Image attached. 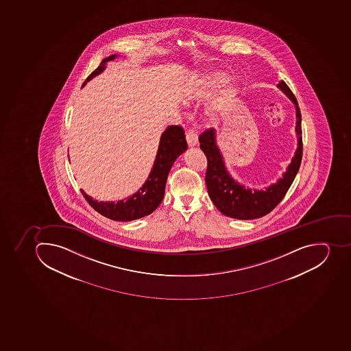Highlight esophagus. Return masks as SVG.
Listing matches in <instances>:
<instances>
[{"instance_id":"esophagus-1","label":"esophagus","mask_w":351,"mask_h":351,"mask_svg":"<svg viewBox=\"0 0 351 351\" xmlns=\"http://www.w3.org/2000/svg\"><path fill=\"white\" fill-rule=\"evenodd\" d=\"M186 141H187V144H189V146L197 145V133H196L194 130H189V131L186 132Z\"/></svg>"}]
</instances>
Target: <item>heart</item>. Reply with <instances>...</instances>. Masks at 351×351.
Returning <instances> with one entry per match:
<instances>
[{
	"label": "heart",
	"mask_w": 351,
	"mask_h": 351,
	"mask_svg": "<svg viewBox=\"0 0 351 351\" xmlns=\"http://www.w3.org/2000/svg\"><path fill=\"white\" fill-rule=\"evenodd\" d=\"M226 79V74L223 72H212L208 73V74H206L204 75L202 79H200L199 85L200 87H215L218 86L220 83H223ZM236 90H237V84H236L235 81H230L227 85L226 88L223 90V95L226 96V97H230V96L234 95L236 93ZM210 115L214 116V110L210 112Z\"/></svg>",
	"instance_id": "1"
}]
</instances>
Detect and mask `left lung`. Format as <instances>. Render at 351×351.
<instances>
[{
	"mask_svg": "<svg viewBox=\"0 0 351 351\" xmlns=\"http://www.w3.org/2000/svg\"><path fill=\"white\" fill-rule=\"evenodd\" d=\"M277 86L295 106V134L298 147L282 178L266 189H246L237 183L227 171L223 155L216 144V131L207 130L199 136L200 148L207 157L205 182L209 197L220 213L236 219L248 220L269 214L280 203L298 173L302 158V114L298 101L289 87L281 81Z\"/></svg>",
	"mask_w": 351,
	"mask_h": 351,
	"instance_id": "8db88e82",
	"label": "left lung"
}]
</instances>
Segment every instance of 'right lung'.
<instances>
[{
    "label": "right lung",
    "instance_id": "obj_1",
    "mask_svg": "<svg viewBox=\"0 0 351 351\" xmlns=\"http://www.w3.org/2000/svg\"><path fill=\"white\" fill-rule=\"evenodd\" d=\"M116 56H117L116 54H113L104 58L99 64V66L93 73H90V75L87 77L83 86L87 82L101 74L105 70L106 62L112 61ZM186 149H187V143H186L183 128L176 125L168 126L160 136V146H158L151 174L148 176L145 184L137 191V193L128 198L119 200L117 203L97 202L88 196L83 189H81L82 194L87 200V203L90 204L96 212L110 219L117 220V221H131V220L145 217L147 215L152 214L162 203L165 194L168 173L171 171V166L177 160V157L180 156V154H183Z\"/></svg>",
    "mask_w": 351,
    "mask_h": 351
}]
</instances>
